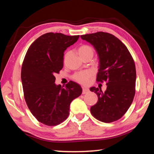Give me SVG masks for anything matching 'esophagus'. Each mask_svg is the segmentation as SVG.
<instances>
[{"label": "esophagus", "instance_id": "esophagus-1", "mask_svg": "<svg viewBox=\"0 0 154 154\" xmlns=\"http://www.w3.org/2000/svg\"><path fill=\"white\" fill-rule=\"evenodd\" d=\"M89 89H88V88H83L82 89V94H88L89 92Z\"/></svg>", "mask_w": 154, "mask_h": 154}]
</instances>
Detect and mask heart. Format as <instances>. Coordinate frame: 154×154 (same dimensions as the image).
Returning a JSON list of instances; mask_svg holds the SVG:
<instances>
[{
  "label": "heart",
  "mask_w": 154,
  "mask_h": 154,
  "mask_svg": "<svg viewBox=\"0 0 154 154\" xmlns=\"http://www.w3.org/2000/svg\"><path fill=\"white\" fill-rule=\"evenodd\" d=\"M77 52L82 58H84L88 56H93L94 53V49L91 45H87V44H83L80 45L77 49ZM69 51H67L64 55V59L69 55ZM93 72L90 70L88 71H82L75 72L72 76V78L75 81H76L80 84L85 85L87 84L88 81L92 77Z\"/></svg>",
  "instance_id": "heart-1"
}]
</instances>
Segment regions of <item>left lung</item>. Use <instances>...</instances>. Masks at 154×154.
Here are the masks:
<instances>
[{"label":"left lung","mask_w":154,"mask_h":154,"mask_svg":"<svg viewBox=\"0 0 154 154\" xmlns=\"http://www.w3.org/2000/svg\"><path fill=\"white\" fill-rule=\"evenodd\" d=\"M92 44L99 58L96 81L106 82L105 92L100 88L90 91L98 96V102L91 106L90 112L98 120L111 123L118 120L126 113L135 94L136 68L126 46L107 32H97L81 36Z\"/></svg>","instance_id":"obj_1"}]
</instances>
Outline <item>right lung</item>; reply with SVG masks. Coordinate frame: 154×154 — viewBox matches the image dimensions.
<instances>
[{
    "instance_id": "right-lung-1",
    "label": "right lung",
    "mask_w": 154,
    "mask_h": 154,
    "mask_svg": "<svg viewBox=\"0 0 154 154\" xmlns=\"http://www.w3.org/2000/svg\"><path fill=\"white\" fill-rule=\"evenodd\" d=\"M79 35L48 32L34 41L26 54L21 71L23 91L28 109L47 126L61 124L69 115L70 104L82 94L79 84L65 87L55 83V74L63 67L64 52L77 42Z\"/></svg>"
}]
</instances>
